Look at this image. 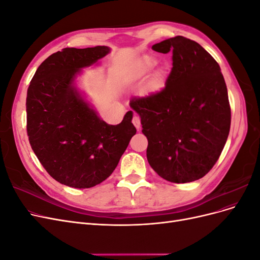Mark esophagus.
I'll return each instance as SVG.
<instances>
[{
  "label": "esophagus",
  "instance_id": "obj_1",
  "mask_svg": "<svg viewBox=\"0 0 260 260\" xmlns=\"http://www.w3.org/2000/svg\"><path fill=\"white\" fill-rule=\"evenodd\" d=\"M132 123L135 124V127L140 130L141 129V120H140V117L139 116H133L132 118Z\"/></svg>",
  "mask_w": 260,
  "mask_h": 260
}]
</instances>
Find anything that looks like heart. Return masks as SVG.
<instances>
[{
    "mask_svg": "<svg viewBox=\"0 0 260 260\" xmlns=\"http://www.w3.org/2000/svg\"><path fill=\"white\" fill-rule=\"evenodd\" d=\"M152 66H153L152 60L148 59V58H144V59L142 60V62H141V64L139 65V67L135 70V72H133V73L130 75L129 79H130L131 81H135V80L139 79V78H141L144 74H146V73L148 72V70L152 68Z\"/></svg>",
    "mask_w": 260,
    "mask_h": 260,
    "instance_id": "obj_1",
    "label": "heart"
}]
</instances>
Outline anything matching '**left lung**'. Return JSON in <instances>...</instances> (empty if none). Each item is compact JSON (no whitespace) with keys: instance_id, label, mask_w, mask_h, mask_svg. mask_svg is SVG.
I'll return each mask as SVG.
<instances>
[{"instance_id":"obj_1","label":"left lung","mask_w":260,"mask_h":260,"mask_svg":"<svg viewBox=\"0 0 260 260\" xmlns=\"http://www.w3.org/2000/svg\"><path fill=\"white\" fill-rule=\"evenodd\" d=\"M172 53L166 86L146 98L132 99L147 138V160L174 183L199 180L214 167L229 136L231 109L218 62L198 42L175 37L156 43Z\"/></svg>"}]
</instances>
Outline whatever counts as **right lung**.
Masks as SVG:
<instances>
[{
	"label": "right lung",
	"instance_id": "add662e5",
	"mask_svg": "<svg viewBox=\"0 0 260 260\" xmlns=\"http://www.w3.org/2000/svg\"><path fill=\"white\" fill-rule=\"evenodd\" d=\"M108 46L66 48L39 66L27 92V132L38 159L59 183L88 188L117 167L137 129L133 113L108 124L76 84L83 68L98 65Z\"/></svg>",
	"mask_w": 260,
	"mask_h": 260
}]
</instances>
